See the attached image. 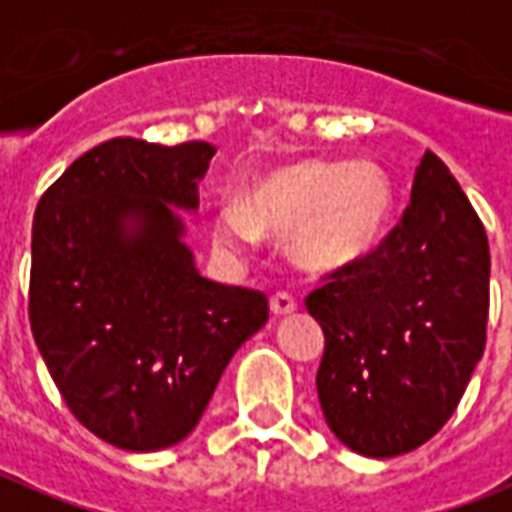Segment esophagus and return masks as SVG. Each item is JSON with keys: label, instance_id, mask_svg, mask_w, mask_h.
<instances>
[{"label": "esophagus", "instance_id": "34e87169", "mask_svg": "<svg viewBox=\"0 0 512 512\" xmlns=\"http://www.w3.org/2000/svg\"><path fill=\"white\" fill-rule=\"evenodd\" d=\"M270 311L275 316H289V313L297 311V300L289 292H275L270 297Z\"/></svg>", "mask_w": 512, "mask_h": 512}]
</instances>
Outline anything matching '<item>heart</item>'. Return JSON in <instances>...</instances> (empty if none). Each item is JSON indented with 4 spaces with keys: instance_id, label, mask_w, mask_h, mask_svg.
Returning a JSON list of instances; mask_svg holds the SVG:
<instances>
[{
    "instance_id": "1",
    "label": "heart",
    "mask_w": 512,
    "mask_h": 512,
    "mask_svg": "<svg viewBox=\"0 0 512 512\" xmlns=\"http://www.w3.org/2000/svg\"><path fill=\"white\" fill-rule=\"evenodd\" d=\"M393 207V182L379 163L302 158L259 174L245 201H223L212 240L245 251L261 231H289V251L305 270L338 272L379 248Z\"/></svg>"
}]
</instances>
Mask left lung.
I'll list each match as a JSON object with an SVG mask.
<instances>
[{"label": "left lung", "instance_id": "1", "mask_svg": "<svg viewBox=\"0 0 512 512\" xmlns=\"http://www.w3.org/2000/svg\"><path fill=\"white\" fill-rule=\"evenodd\" d=\"M488 275L486 229L425 149L382 248L305 300L324 330L319 404L349 450L404 455L450 420L486 349Z\"/></svg>", "mask_w": 512, "mask_h": 512}]
</instances>
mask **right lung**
Segmentation results:
<instances>
[{"label": "right lung", "instance_id": "1", "mask_svg": "<svg viewBox=\"0 0 512 512\" xmlns=\"http://www.w3.org/2000/svg\"><path fill=\"white\" fill-rule=\"evenodd\" d=\"M215 147L111 138L43 193L32 223V335L59 393L108 445L155 453L199 425L267 297L204 278L182 212Z\"/></svg>", "mask_w": 512, "mask_h": 512}]
</instances>
